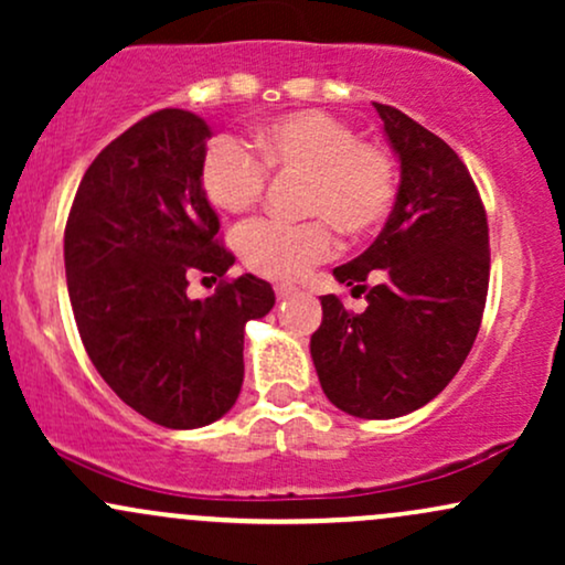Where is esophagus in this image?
I'll return each mask as SVG.
<instances>
[{"instance_id": "34e87169", "label": "esophagus", "mask_w": 565, "mask_h": 565, "mask_svg": "<svg viewBox=\"0 0 565 565\" xmlns=\"http://www.w3.org/2000/svg\"><path fill=\"white\" fill-rule=\"evenodd\" d=\"M295 287H291V284H278V287H276V297H278V300H289V297L291 295H295Z\"/></svg>"}]
</instances>
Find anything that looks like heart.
I'll use <instances>...</instances> for the list:
<instances>
[{
	"mask_svg": "<svg viewBox=\"0 0 565 565\" xmlns=\"http://www.w3.org/2000/svg\"><path fill=\"white\" fill-rule=\"evenodd\" d=\"M268 170L305 178L302 212L319 220L300 225L260 220L238 233L249 270L274 281H295L334 252L332 225L366 236L385 223L395 201V164L374 142L359 140L348 121L327 111H295L255 132ZM265 168L233 138H217L201 161V188L217 210L242 215L263 199ZM323 216L328 218L322 220Z\"/></svg>",
	"mask_w": 565,
	"mask_h": 565,
	"instance_id": "heart-1",
	"label": "heart"
}]
</instances>
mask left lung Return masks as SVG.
Returning a JSON list of instances; mask_svg holds the SVG:
<instances>
[{"instance_id": "obj_1", "label": "left lung", "mask_w": 565, "mask_h": 565, "mask_svg": "<svg viewBox=\"0 0 565 565\" xmlns=\"http://www.w3.org/2000/svg\"><path fill=\"white\" fill-rule=\"evenodd\" d=\"M374 108L398 157V193L374 244L334 268L366 310L323 295L310 359L337 408L393 419L436 398L468 359L489 291V225L462 159L398 108ZM369 275L379 284L366 290Z\"/></svg>"}]
</instances>
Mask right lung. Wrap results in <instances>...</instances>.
Listing matches in <instances>:
<instances>
[{"instance_id":"add662e5","label":"right lung","mask_w":565,"mask_h":565,"mask_svg":"<svg viewBox=\"0 0 565 565\" xmlns=\"http://www.w3.org/2000/svg\"><path fill=\"white\" fill-rule=\"evenodd\" d=\"M212 129L164 108L108 142L84 172L66 223L68 297L97 374L135 412L193 430L231 412L244 382V327L274 308L244 274L206 300L188 276L225 278L236 257L201 188Z\"/></svg>"}]
</instances>
